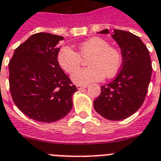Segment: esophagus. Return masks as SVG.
<instances>
[{"label":"esophagus","instance_id":"esophagus-1","mask_svg":"<svg viewBox=\"0 0 161 161\" xmlns=\"http://www.w3.org/2000/svg\"><path fill=\"white\" fill-rule=\"evenodd\" d=\"M87 85H86V86H81V85H77V89L78 90H82L83 89V88H86L87 87Z\"/></svg>","mask_w":161,"mask_h":161}]
</instances>
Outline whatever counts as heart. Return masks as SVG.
<instances>
[{"mask_svg":"<svg viewBox=\"0 0 161 161\" xmlns=\"http://www.w3.org/2000/svg\"><path fill=\"white\" fill-rule=\"evenodd\" d=\"M90 57L89 68L75 72L81 62V58ZM58 63L64 71L71 74V79L78 85L86 86L93 82L101 81L106 76L113 77L122 63L119 50L110 46L108 40L95 37L79 46V53L69 46H63L58 53Z\"/></svg>","mask_w":161,"mask_h":161,"instance_id":"1","label":"heart"}]
</instances>
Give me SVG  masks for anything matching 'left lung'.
Instances as JSON below:
<instances>
[{"mask_svg": "<svg viewBox=\"0 0 161 161\" xmlns=\"http://www.w3.org/2000/svg\"><path fill=\"white\" fill-rule=\"evenodd\" d=\"M98 33L108 34L109 30ZM111 33L121 50V70L112 82L101 86L94 108L103 118L117 121L131 116L142 106L153 67L148 50L138 36L116 29Z\"/></svg>", "mask_w": 161, "mask_h": 161, "instance_id": "8db88e82", "label": "left lung"}]
</instances>
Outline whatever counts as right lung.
Instances as JSON below:
<instances>
[{
  "label": "right lung",
  "instance_id": "1",
  "mask_svg": "<svg viewBox=\"0 0 161 161\" xmlns=\"http://www.w3.org/2000/svg\"><path fill=\"white\" fill-rule=\"evenodd\" d=\"M62 40V36L48 33L33 34L16 49L8 63L14 103L39 122H56L66 116L78 91L58 63Z\"/></svg>",
  "mask_w": 161,
  "mask_h": 161
}]
</instances>
